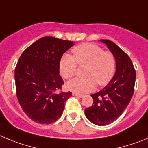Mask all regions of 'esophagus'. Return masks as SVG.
<instances>
[{"label":"esophagus","mask_w":148,"mask_h":148,"mask_svg":"<svg viewBox=\"0 0 148 148\" xmlns=\"http://www.w3.org/2000/svg\"><path fill=\"white\" fill-rule=\"evenodd\" d=\"M73 96H76V97H79V98H82L84 96V95H82V94H78V93H76V92H73Z\"/></svg>","instance_id":"34e87169"}]
</instances>
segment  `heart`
<instances>
[{
  "label": "heart",
  "mask_w": 148,
  "mask_h": 148,
  "mask_svg": "<svg viewBox=\"0 0 148 148\" xmlns=\"http://www.w3.org/2000/svg\"><path fill=\"white\" fill-rule=\"evenodd\" d=\"M72 52L73 56L65 55L60 60L61 76L70 79L75 75L78 64H87L84 70L86 77L74 78L68 82V90L76 93H85L94 90L96 84L104 86L112 79L116 70V59L113 53L90 43L77 46Z\"/></svg>",
  "instance_id": "b5f03b06"
}]
</instances>
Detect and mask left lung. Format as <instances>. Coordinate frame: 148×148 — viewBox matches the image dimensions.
Returning a JSON list of instances; mask_svg holds the SVG:
<instances>
[{"label":"left lung","mask_w":148,"mask_h":148,"mask_svg":"<svg viewBox=\"0 0 148 148\" xmlns=\"http://www.w3.org/2000/svg\"><path fill=\"white\" fill-rule=\"evenodd\" d=\"M114 56L116 71L108 85L91 95L93 104L84 110L89 121L99 126L108 125L122 114L134 92L136 70L130 57L114 42L100 40Z\"/></svg>","instance_id":"8db88e82"}]
</instances>
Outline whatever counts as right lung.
I'll return each mask as SVG.
<instances>
[{"label": "right lung", "mask_w": 148, "mask_h": 148, "mask_svg": "<svg viewBox=\"0 0 148 148\" xmlns=\"http://www.w3.org/2000/svg\"><path fill=\"white\" fill-rule=\"evenodd\" d=\"M74 45L70 40L43 37L23 51L15 70L16 95L22 110L39 124H51L61 116L71 92H58L64 84L60 60Z\"/></svg>", "instance_id": "right-lung-1"}]
</instances>
